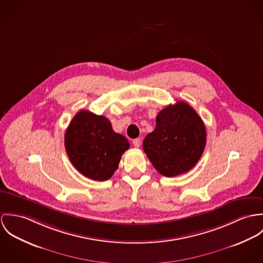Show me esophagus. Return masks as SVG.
<instances>
[{
    "instance_id": "34e87169",
    "label": "esophagus",
    "mask_w": 263,
    "mask_h": 263,
    "mask_svg": "<svg viewBox=\"0 0 263 263\" xmlns=\"http://www.w3.org/2000/svg\"><path fill=\"white\" fill-rule=\"evenodd\" d=\"M133 145L135 146L136 148H138L139 146L141 145V139L140 138H136V139H134L133 140Z\"/></svg>"
}]
</instances>
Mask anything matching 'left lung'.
I'll use <instances>...</instances> for the list:
<instances>
[{"instance_id": "obj_1", "label": "left lung", "mask_w": 263, "mask_h": 263, "mask_svg": "<svg viewBox=\"0 0 263 263\" xmlns=\"http://www.w3.org/2000/svg\"><path fill=\"white\" fill-rule=\"evenodd\" d=\"M205 141L202 118L189 104L178 101L157 114L155 129L146 135L143 150L159 174L173 177L197 164Z\"/></svg>"}]
</instances>
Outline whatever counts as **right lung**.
Returning a JSON list of instances; mask_svg holds the SVG:
<instances>
[{
  "mask_svg": "<svg viewBox=\"0 0 263 263\" xmlns=\"http://www.w3.org/2000/svg\"><path fill=\"white\" fill-rule=\"evenodd\" d=\"M64 146L72 165L82 175L104 181L114 175L130 144L113 130L109 119L82 110L65 131Z\"/></svg>",
  "mask_w": 263,
  "mask_h": 263,
  "instance_id": "add662e5",
  "label": "right lung"
}]
</instances>
